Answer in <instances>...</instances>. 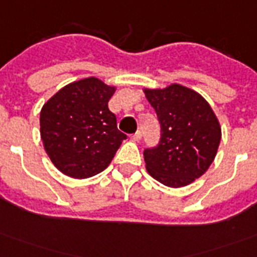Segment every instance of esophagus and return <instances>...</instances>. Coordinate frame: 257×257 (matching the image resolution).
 I'll return each mask as SVG.
<instances>
[{
	"mask_svg": "<svg viewBox=\"0 0 257 257\" xmlns=\"http://www.w3.org/2000/svg\"><path fill=\"white\" fill-rule=\"evenodd\" d=\"M141 138H142V133H141V131H137L136 134H133V136H131V140H133V141H136V142L140 141Z\"/></svg>",
	"mask_w": 257,
	"mask_h": 257,
	"instance_id": "1",
	"label": "esophagus"
}]
</instances>
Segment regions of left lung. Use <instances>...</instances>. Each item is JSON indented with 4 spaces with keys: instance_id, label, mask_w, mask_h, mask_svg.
<instances>
[{
    "instance_id": "obj_1",
    "label": "left lung",
    "mask_w": 257,
    "mask_h": 257,
    "mask_svg": "<svg viewBox=\"0 0 257 257\" xmlns=\"http://www.w3.org/2000/svg\"><path fill=\"white\" fill-rule=\"evenodd\" d=\"M162 127L160 144L145 149L149 175L168 188H183L205 174L215 160L222 138L218 117L203 95L172 83L144 89Z\"/></svg>"
}]
</instances>
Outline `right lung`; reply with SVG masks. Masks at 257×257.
Masks as SVG:
<instances>
[{
  "instance_id": "obj_1",
  "label": "right lung",
  "mask_w": 257,
  "mask_h": 257,
  "mask_svg": "<svg viewBox=\"0 0 257 257\" xmlns=\"http://www.w3.org/2000/svg\"><path fill=\"white\" fill-rule=\"evenodd\" d=\"M116 91L90 76L68 83L41 109V140L54 167L75 179L104 171L126 136L117 130L108 101Z\"/></svg>"
}]
</instances>
